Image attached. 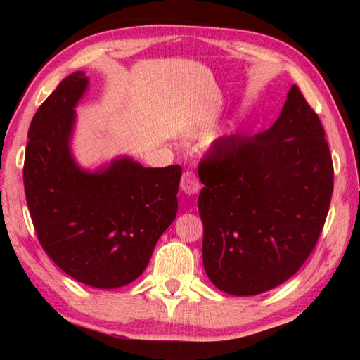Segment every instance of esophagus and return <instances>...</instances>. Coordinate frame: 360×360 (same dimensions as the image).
<instances>
[{"label":"esophagus","mask_w":360,"mask_h":360,"mask_svg":"<svg viewBox=\"0 0 360 360\" xmlns=\"http://www.w3.org/2000/svg\"><path fill=\"white\" fill-rule=\"evenodd\" d=\"M181 188L184 190L187 195H195L200 192V181H198L196 173H193L192 170L184 172L181 178Z\"/></svg>","instance_id":"1"}]
</instances>
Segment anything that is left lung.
I'll use <instances>...</instances> for the list:
<instances>
[{"mask_svg":"<svg viewBox=\"0 0 360 360\" xmlns=\"http://www.w3.org/2000/svg\"><path fill=\"white\" fill-rule=\"evenodd\" d=\"M198 173L202 262L213 285L257 295L292 277L316 248L334 187L325 129L298 86L269 129L218 139Z\"/></svg>","mask_w":360,"mask_h":360,"instance_id":"obj_1","label":"left lung"}]
</instances>
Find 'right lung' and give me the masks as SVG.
Returning a JSON list of instances; mask_svg holds the SVG:
<instances>
[{"label":"right lung","mask_w":360,"mask_h":360,"mask_svg":"<svg viewBox=\"0 0 360 360\" xmlns=\"http://www.w3.org/2000/svg\"><path fill=\"white\" fill-rule=\"evenodd\" d=\"M86 88L85 72H72L37 110L22 181L38 241L52 262L83 285L114 289L145 271L176 218L182 168L119 158L94 173L82 170L70 141Z\"/></svg>","instance_id":"add662e5"}]
</instances>
